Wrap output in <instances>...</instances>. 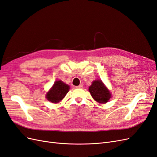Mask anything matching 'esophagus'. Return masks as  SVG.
I'll list each match as a JSON object with an SVG mask.
<instances>
[{
  "label": "esophagus",
  "instance_id": "obj_1",
  "mask_svg": "<svg viewBox=\"0 0 157 157\" xmlns=\"http://www.w3.org/2000/svg\"><path fill=\"white\" fill-rule=\"evenodd\" d=\"M76 88H80V89H81V88H83V86H82V85L80 84V85H79V86H76Z\"/></svg>",
  "mask_w": 157,
  "mask_h": 157
}]
</instances>
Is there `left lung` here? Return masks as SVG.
Segmentation results:
<instances>
[{"label": "left lung", "mask_w": 157, "mask_h": 157, "mask_svg": "<svg viewBox=\"0 0 157 157\" xmlns=\"http://www.w3.org/2000/svg\"><path fill=\"white\" fill-rule=\"evenodd\" d=\"M89 92L95 101L100 103H106L111 98V94L101 80L92 82L88 88Z\"/></svg>", "instance_id": "obj_1"}]
</instances>
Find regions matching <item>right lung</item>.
<instances>
[{
	"label": "right lung",
	"mask_w": 157,
	"mask_h": 157,
	"mask_svg": "<svg viewBox=\"0 0 157 157\" xmlns=\"http://www.w3.org/2000/svg\"><path fill=\"white\" fill-rule=\"evenodd\" d=\"M69 86L61 80H57L46 94V99L53 103H58L65 98L69 90Z\"/></svg>",
	"instance_id": "add662e5"
}]
</instances>
